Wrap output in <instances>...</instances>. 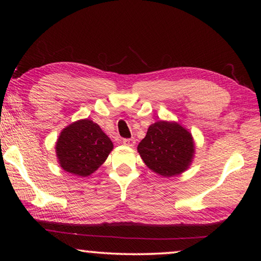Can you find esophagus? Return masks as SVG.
Returning a JSON list of instances; mask_svg holds the SVG:
<instances>
[{"label": "esophagus", "instance_id": "obj_1", "mask_svg": "<svg viewBox=\"0 0 261 261\" xmlns=\"http://www.w3.org/2000/svg\"><path fill=\"white\" fill-rule=\"evenodd\" d=\"M122 143L124 144L125 146L132 147V146H135V144H136V140H135V139H132V138H130V139H123Z\"/></svg>", "mask_w": 261, "mask_h": 261}]
</instances>
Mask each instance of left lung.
Here are the masks:
<instances>
[{
	"label": "left lung",
	"mask_w": 261,
	"mask_h": 261,
	"mask_svg": "<svg viewBox=\"0 0 261 261\" xmlns=\"http://www.w3.org/2000/svg\"><path fill=\"white\" fill-rule=\"evenodd\" d=\"M149 169L162 177H173L189 169L196 153L192 134L175 121H158L149 125L137 147Z\"/></svg>",
	"instance_id": "obj_1"
}]
</instances>
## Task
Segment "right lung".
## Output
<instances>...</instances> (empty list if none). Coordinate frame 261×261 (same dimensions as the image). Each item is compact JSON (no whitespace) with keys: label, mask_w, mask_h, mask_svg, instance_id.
<instances>
[{"label":"right lung","mask_w":261,"mask_h":261,"mask_svg":"<svg viewBox=\"0 0 261 261\" xmlns=\"http://www.w3.org/2000/svg\"><path fill=\"white\" fill-rule=\"evenodd\" d=\"M113 148L109 137L88 118L65 126L55 145L57 162L62 169L79 177H87L98 170Z\"/></svg>","instance_id":"obj_1"}]
</instances>
